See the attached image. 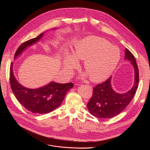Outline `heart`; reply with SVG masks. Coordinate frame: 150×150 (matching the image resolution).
<instances>
[{
  "instance_id": "heart-1",
  "label": "heart",
  "mask_w": 150,
  "mask_h": 150,
  "mask_svg": "<svg viewBox=\"0 0 150 150\" xmlns=\"http://www.w3.org/2000/svg\"><path fill=\"white\" fill-rule=\"evenodd\" d=\"M73 56L66 53L64 67L68 70L76 68L77 60H83V68L90 79L96 82L108 78L117 67L120 59L119 49L104 38L88 36L79 41L72 50Z\"/></svg>"
}]
</instances>
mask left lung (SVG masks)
I'll list each match as a JSON object with an SVG mask.
<instances>
[{
  "label": "left lung",
  "instance_id": "8db88e82",
  "mask_svg": "<svg viewBox=\"0 0 150 150\" xmlns=\"http://www.w3.org/2000/svg\"><path fill=\"white\" fill-rule=\"evenodd\" d=\"M125 59L130 61L134 68L135 81L133 87L125 93L119 94L112 87V76L97 85L93 88V96L87 104L88 111L92 115L98 118H112L118 115L132 101L138 87V68L134 56L127 49H125Z\"/></svg>",
  "mask_w": 150,
  "mask_h": 150
}]
</instances>
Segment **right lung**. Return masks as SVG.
Masks as SVG:
<instances>
[{"label": "right lung", "instance_id": "obj_1", "mask_svg": "<svg viewBox=\"0 0 150 150\" xmlns=\"http://www.w3.org/2000/svg\"><path fill=\"white\" fill-rule=\"evenodd\" d=\"M43 35L44 33L23 42L16 51L14 59L22 53L27 47L38 41ZM10 84L15 97L22 105L28 111L38 114L48 113L57 109L62 104L67 92L74 87L71 82L59 83L51 82L37 89L26 88L15 78L13 72V63L10 67Z\"/></svg>", "mask_w": 150, "mask_h": 150}]
</instances>
